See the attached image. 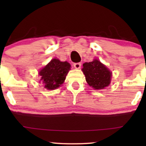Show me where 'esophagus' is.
<instances>
[{
    "instance_id": "obj_1",
    "label": "esophagus",
    "mask_w": 146,
    "mask_h": 146,
    "mask_svg": "<svg viewBox=\"0 0 146 146\" xmlns=\"http://www.w3.org/2000/svg\"><path fill=\"white\" fill-rule=\"evenodd\" d=\"M74 67L76 68V69H79V68L81 67V63H80V62L75 63L74 64Z\"/></svg>"
}]
</instances>
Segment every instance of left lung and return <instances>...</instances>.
<instances>
[{"label": "left lung", "mask_w": 146, "mask_h": 146, "mask_svg": "<svg viewBox=\"0 0 146 146\" xmlns=\"http://www.w3.org/2000/svg\"><path fill=\"white\" fill-rule=\"evenodd\" d=\"M82 71L87 83L95 89H103L110 83L111 72L98 60L83 64Z\"/></svg>", "instance_id": "8db88e82"}]
</instances>
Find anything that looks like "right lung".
Masks as SVG:
<instances>
[{
	"label": "right lung",
	"mask_w": 146,
	"mask_h": 146,
	"mask_svg": "<svg viewBox=\"0 0 146 146\" xmlns=\"http://www.w3.org/2000/svg\"><path fill=\"white\" fill-rule=\"evenodd\" d=\"M70 68L71 65L67 62H60L58 59L52 60L39 73L44 88L48 90L58 88L64 82Z\"/></svg>",
	"instance_id": "1"
}]
</instances>
